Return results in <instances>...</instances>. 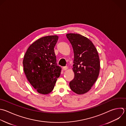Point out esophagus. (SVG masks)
<instances>
[{
	"label": "esophagus",
	"mask_w": 126,
	"mask_h": 126,
	"mask_svg": "<svg viewBox=\"0 0 126 126\" xmlns=\"http://www.w3.org/2000/svg\"><path fill=\"white\" fill-rule=\"evenodd\" d=\"M68 69V67H67V66H64L63 67V69L64 70H67Z\"/></svg>",
	"instance_id": "obj_1"
}]
</instances>
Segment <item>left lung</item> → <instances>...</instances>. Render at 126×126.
Masks as SVG:
<instances>
[{"label":"left lung","mask_w":126,"mask_h":126,"mask_svg":"<svg viewBox=\"0 0 126 126\" xmlns=\"http://www.w3.org/2000/svg\"><path fill=\"white\" fill-rule=\"evenodd\" d=\"M74 52L72 70L74 79L70 82L71 90L78 94L89 92L96 81L100 70L98 52L92 42L77 33H67Z\"/></svg>","instance_id":"left-lung-1"}]
</instances>
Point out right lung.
<instances>
[{
    "label": "right lung",
    "instance_id": "add662e5",
    "mask_svg": "<svg viewBox=\"0 0 126 126\" xmlns=\"http://www.w3.org/2000/svg\"><path fill=\"white\" fill-rule=\"evenodd\" d=\"M58 35L41 37L28 48L23 63L27 78L37 92L47 94L54 89L61 68L56 63L54 47Z\"/></svg>",
    "mask_w": 126,
    "mask_h": 126
}]
</instances>
